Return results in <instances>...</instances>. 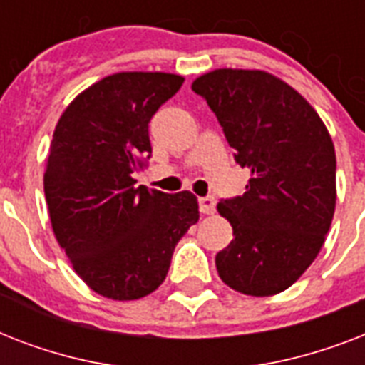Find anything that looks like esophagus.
<instances>
[{"instance_id": "1", "label": "esophagus", "mask_w": 365, "mask_h": 365, "mask_svg": "<svg viewBox=\"0 0 365 365\" xmlns=\"http://www.w3.org/2000/svg\"><path fill=\"white\" fill-rule=\"evenodd\" d=\"M199 210L200 214H214L216 212V199L214 197H200Z\"/></svg>"}]
</instances>
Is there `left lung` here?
<instances>
[{
    "mask_svg": "<svg viewBox=\"0 0 365 365\" xmlns=\"http://www.w3.org/2000/svg\"><path fill=\"white\" fill-rule=\"evenodd\" d=\"M191 88L252 174L242 197L217 205L233 225L217 274L240 294H280L314 261L334 220V142L311 104L271 73L216 70Z\"/></svg>",
    "mask_w": 365,
    "mask_h": 365,
    "instance_id": "left-lung-1",
    "label": "left lung"
}]
</instances>
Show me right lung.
Listing matches in <instances>:
<instances>
[{
    "instance_id": "obj_1",
    "label": "right lung",
    "mask_w": 365,
    "mask_h": 365,
    "mask_svg": "<svg viewBox=\"0 0 365 365\" xmlns=\"http://www.w3.org/2000/svg\"><path fill=\"white\" fill-rule=\"evenodd\" d=\"M182 85L183 77L159 71L104 77L54 128L45 168L54 237L88 288L110 299L159 288L178 240L199 222L193 193L136 187L134 180L151 157V117Z\"/></svg>"
}]
</instances>
